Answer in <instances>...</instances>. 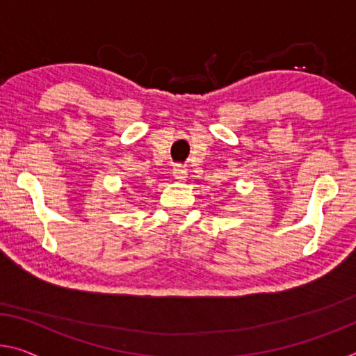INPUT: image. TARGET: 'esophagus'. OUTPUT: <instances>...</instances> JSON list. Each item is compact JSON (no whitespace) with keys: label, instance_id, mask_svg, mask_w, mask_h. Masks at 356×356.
Masks as SVG:
<instances>
[{"label":"esophagus","instance_id":"obj_1","mask_svg":"<svg viewBox=\"0 0 356 356\" xmlns=\"http://www.w3.org/2000/svg\"><path fill=\"white\" fill-rule=\"evenodd\" d=\"M172 176L176 180H179V182H184V180H187V177H188V172L184 166H176L172 171Z\"/></svg>","mask_w":356,"mask_h":356}]
</instances>
